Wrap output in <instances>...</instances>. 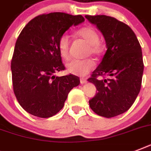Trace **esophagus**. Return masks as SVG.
Wrapping results in <instances>:
<instances>
[{"instance_id":"obj_1","label":"esophagus","mask_w":151,"mask_h":151,"mask_svg":"<svg viewBox=\"0 0 151 151\" xmlns=\"http://www.w3.org/2000/svg\"><path fill=\"white\" fill-rule=\"evenodd\" d=\"M80 81H81V84H82V85H84V84H85V83H87V80L85 79V78H81L80 79Z\"/></svg>"}]
</instances>
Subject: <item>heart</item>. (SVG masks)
Masks as SVG:
<instances>
[{"mask_svg": "<svg viewBox=\"0 0 151 151\" xmlns=\"http://www.w3.org/2000/svg\"><path fill=\"white\" fill-rule=\"evenodd\" d=\"M78 36L86 41L90 45L89 52L92 55H99L101 52L99 45V34L92 27H85L78 31ZM69 48H70V36L63 34L58 41V49L59 54L64 59H69ZM94 67V62L92 59L85 60H72L66 65L69 73L75 75L84 76L89 73Z\"/></svg>", "mask_w": 151, "mask_h": 151, "instance_id": "heart-1", "label": "heart"}]
</instances>
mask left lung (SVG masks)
I'll list each match as a JSON object with an SVG mask.
<instances>
[{"label":"left lung","mask_w":151,"mask_h":151,"mask_svg":"<svg viewBox=\"0 0 151 151\" xmlns=\"http://www.w3.org/2000/svg\"><path fill=\"white\" fill-rule=\"evenodd\" d=\"M103 34L107 50L88 79L98 91L89 100L91 109L99 116L115 117L131 107L139 93L143 73L142 49L130 27L106 15H85ZM106 75V79H98Z\"/></svg>","instance_id":"8db88e82"}]
</instances>
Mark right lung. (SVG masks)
I'll return each mask as SVG.
<instances>
[{
    "label": "right lung",
    "instance_id": "right-lung-1",
    "mask_svg": "<svg viewBox=\"0 0 151 151\" xmlns=\"http://www.w3.org/2000/svg\"><path fill=\"white\" fill-rule=\"evenodd\" d=\"M84 21L81 15L52 12L30 20L20 33L11 65L13 89L20 106L30 114L54 116L63 107L70 91L80 84L77 76L54 73L65 70L58 49L59 37Z\"/></svg>",
    "mask_w": 151,
    "mask_h": 151
}]
</instances>
